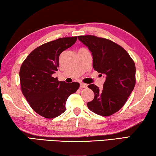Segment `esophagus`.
I'll use <instances>...</instances> for the list:
<instances>
[{"mask_svg":"<svg viewBox=\"0 0 156 156\" xmlns=\"http://www.w3.org/2000/svg\"><path fill=\"white\" fill-rule=\"evenodd\" d=\"M80 87L81 88H87V84L85 83H80Z\"/></svg>","mask_w":156,"mask_h":156,"instance_id":"1","label":"esophagus"}]
</instances>
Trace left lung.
<instances>
[{
  "label": "left lung",
  "mask_w": 156,
  "mask_h": 156,
  "mask_svg": "<svg viewBox=\"0 0 156 156\" xmlns=\"http://www.w3.org/2000/svg\"><path fill=\"white\" fill-rule=\"evenodd\" d=\"M78 38L92 53L94 69L106 75L102 90L94 84L88 85L95 96L87 107L98 115H112L125 105L133 90L135 63L123 47L109 39L93 35Z\"/></svg>",
  "instance_id": "8db88e82"
}]
</instances>
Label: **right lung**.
Here are the masks:
<instances>
[{
  "label": "right lung",
  "mask_w": 156,
  "mask_h": 156,
  "mask_svg": "<svg viewBox=\"0 0 156 156\" xmlns=\"http://www.w3.org/2000/svg\"><path fill=\"white\" fill-rule=\"evenodd\" d=\"M77 41V36L60 38L34 49L20 69L22 93L34 112L54 118L66 110L68 97L80 87L78 83H66L52 76L59 66V56Z\"/></svg>",
  "instance_id": "obj_1"
}]
</instances>
